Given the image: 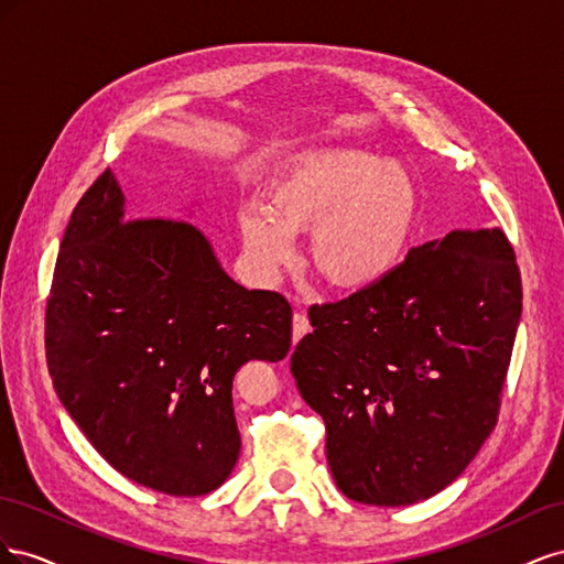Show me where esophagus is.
<instances>
[{
  "mask_svg": "<svg viewBox=\"0 0 564 564\" xmlns=\"http://www.w3.org/2000/svg\"><path fill=\"white\" fill-rule=\"evenodd\" d=\"M308 332H311L308 315H305V313H294V344H299V340Z\"/></svg>",
  "mask_w": 564,
  "mask_h": 564,
  "instance_id": "1",
  "label": "esophagus"
}]
</instances>
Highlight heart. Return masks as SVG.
Here are the masks:
<instances>
[{
    "mask_svg": "<svg viewBox=\"0 0 564 564\" xmlns=\"http://www.w3.org/2000/svg\"><path fill=\"white\" fill-rule=\"evenodd\" d=\"M419 216V187L406 169L362 150H332L272 185L265 209H245L240 232L247 259L268 282L296 263V235L313 232L315 270L365 292L404 263Z\"/></svg>",
    "mask_w": 564,
    "mask_h": 564,
    "instance_id": "heart-1",
    "label": "heart"
}]
</instances>
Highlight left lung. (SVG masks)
Listing matches in <instances>:
<instances>
[{
  "mask_svg": "<svg viewBox=\"0 0 564 564\" xmlns=\"http://www.w3.org/2000/svg\"><path fill=\"white\" fill-rule=\"evenodd\" d=\"M308 315L292 373L327 425L338 489L409 506L452 485L497 425L522 315L503 230H452L386 282Z\"/></svg>",
  "mask_w": 564,
  "mask_h": 564,
  "instance_id": "8db88e82",
  "label": "left lung"
}]
</instances>
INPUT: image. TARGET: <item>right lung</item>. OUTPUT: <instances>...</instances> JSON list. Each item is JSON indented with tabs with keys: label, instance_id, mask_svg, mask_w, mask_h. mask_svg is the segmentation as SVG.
I'll return each instance as SVG.
<instances>
[{
	"label": "right lung",
	"instance_id": "add662e5",
	"mask_svg": "<svg viewBox=\"0 0 564 564\" xmlns=\"http://www.w3.org/2000/svg\"><path fill=\"white\" fill-rule=\"evenodd\" d=\"M289 348L292 305L237 284L187 220H129L110 169L77 202L46 303V362L115 470L172 497L224 485L242 445L235 373Z\"/></svg>",
	"mask_w": 564,
	"mask_h": 564
}]
</instances>
